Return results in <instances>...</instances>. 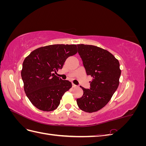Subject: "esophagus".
<instances>
[{"mask_svg":"<svg viewBox=\"0 0 146 146\" xmlns=\"http://www.w3.org/2000/svg\"><path fill=\"white\" fill-rule=\"evenodd\" d=\"M76 87H77V86L76 85H74V83H72V88H76Z\"/></svg>","mask_w":146,"mask_h":146,"instance_id":"34e87169","label":"esophagus"}]
</instances>
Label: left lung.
I'll return each mask as SVG.
<instances>
[{"label": "left lung", "mask_w": 146, "mask_h": 146, "mask_svg": "<svg viewBox=\"0 0 146 146\" xmlns=\"http://www.w3.org/2000/svg\"><path fill=\"white\" fill-rule=\"evenodd\" d=\"M77 47L86 74L92 79L90 89L80 86L83 94L77 103L82 111H98L108 103L117 89L121 74L119 62L111 53L98 46L81 44Z\"/></svg>", "instance_id": "8db88e82"}]
</instances>
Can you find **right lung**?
<instances>
[{
  "label": "right lung",
  "instance_id": "obj_1",
  "mask_svg": "<svg viewBox=\"0 0 146 146\" xmlns=\"http://www.w3.org/2000/svg\"><path fill=\"white\" fill-rule=\"evenodd\" d=\"M77 53L76 44H54L38 48L25 58L21 70L24 89L35 107L51 111L58 107L72 83L61 80L55 73L63 68L69 56Z\"/></svg>",
  "mask_w": 146,
  "mask_h": 146
}]
</instances>
